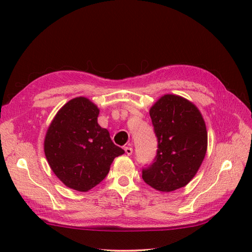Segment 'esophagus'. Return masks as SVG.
I'll list each match as a JSON object with an SVG mask.
<instances>
[{
    "instance_id": "obj_1",
    "label": "esophagus",
    "mask_w": 252,
    "mask_h": 252,
    "mask_svg": "<svg viewBox=\"0 0 252 252\" xmlns=\"http://www.w3.org/2000/svg\"><path fill=\"white\" fill-rule=\"evenodd\" d=\"M125 152L127 156H130V155H132V153H133V149H132V147H125Z\"/></svg>"
}]
</instances>
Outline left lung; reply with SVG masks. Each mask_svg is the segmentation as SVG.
<instances>
[{
	"instance_id": "1",
	"label": "left lung",
	"mask_w": 252,
	"mask_h": 252,
	"mask_svg": "<svg viewBox=\"0 0 252 252\" xmlns=\"http://www.w3.org/2000/svg\"><path fill=\"white\" fill-rule=\"evenodd\" d=\"M149 115L158 149L142 178L155 189L173 191L189 184L202 163L208 145L206 123L194 104L173 94L160 97Z\"/></svg>"
}]
</instances>
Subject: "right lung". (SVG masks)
<instances>
[{
	"instance_id": "right-lung-1",
	"label": "right lung",
	"mask_w": 252,
	"mask_h": 252,
	"mask_svg": "<svg viewBox=\"0 0 252 252\" xmlns=\"http://www.w3.org/2000/svg\"><path fill=\"white\" fill-rule=\"evenodd\" d=\"M99 109L76 97L57 112L47 129L44 153L51 169L69 189L88 191L103 181L114 159L125 151L97 123Z\"/></svg>"
}]
</instances>
